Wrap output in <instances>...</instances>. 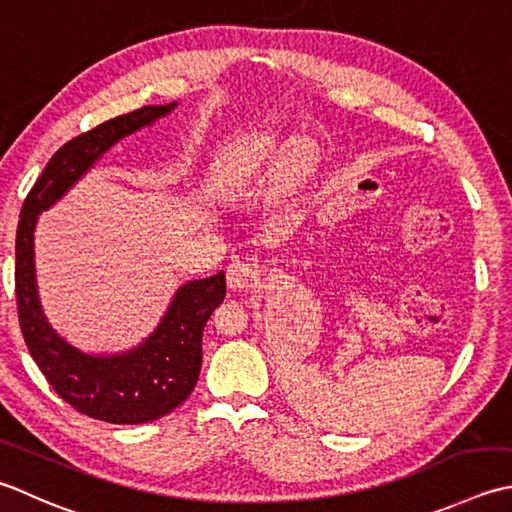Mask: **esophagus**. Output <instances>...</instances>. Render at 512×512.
<instances>
[{"mask_svg":"<svg viewBox=\"0 0 512 512\" xmlns=\"http://www.w3.org/2000/svg\"><path fill=\"white\" fill-rule=\"evenodd\" d=\"M226 279L230 288H248L257 284L259 266L255 262H233L226 268Z\"/></svg>","mask_w":512,"mask_h":512,"instance_id":"1","label":"esophagus"}]
</instances>
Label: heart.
Listing matches in <instances>:
<instances>
[{
    "label": "heart",
    "mask_w": 512,
    "mask_h": 512,
    "mask_svg": "<svg viewBox=\"0 0 512 512\" xmlns=\"http://www.w3.org/2000/svg\"><path fill=\"white\" fill-rule=\"evenodd\" d=\"M308 166V146L302 142L284 144L275 135H255L228 150L217 164L219 184L230 190L259 182L270 173L293 175Z\"/></svg>",
    "instance_id": "1"
}]
</instances>
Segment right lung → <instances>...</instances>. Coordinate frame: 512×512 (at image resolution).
Here are the masks:
<instances>
[{"label":"right lung","mask_w":512,"mask_h":512,"mask_svg":"<svg viewBox=\"0 0 512 512\" xmlns=\"http://www.w3.org/2000/svg\"><path fill=\"white\" fill-rule=\"evenodd\" d=\"M168 106H142L70 139L37 177L19 213L15 239V295L24 342L55 393L82 415L110 424H146L186 402L202 368V333L226 295L222 270L177 290L162 324L137 350L117 357H90L68 346L39 308L33 266L37 215L53 206L95 159L135 133Z\"/></svg>","instance_id":"right-lung-1"}]
</instances>
